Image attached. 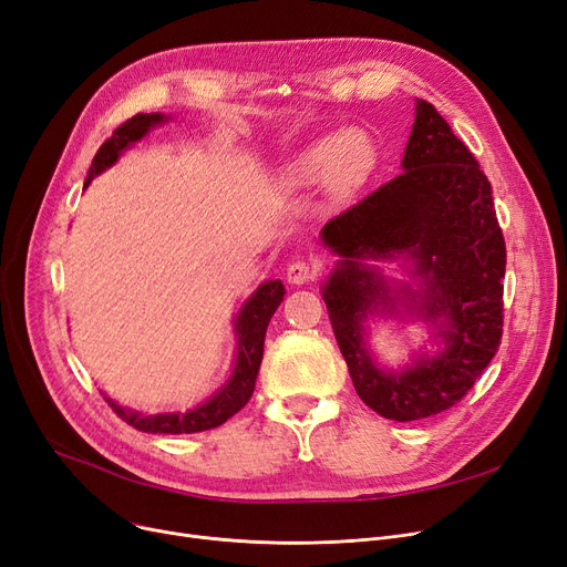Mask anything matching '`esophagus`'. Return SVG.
I'll use <instances>...</instances> for the list:
<instances>
[{
  "instance_id": "34e87169",
  "label": "esophagus",
  "mask_w": 567,
  "mask_h": 567,
  "mask_svg": "<svg viewBox=\"0 0 567 567\" xmlns=\"http://www.w3.org/2000/svg\"><path fill=\"white\" fill-rule=\"evenodd\" d=\"M319 276V266L315 261H308V259H293L289 266H287V280L291 285H303V282H310Z\"/></svg>"
}]
</instances>
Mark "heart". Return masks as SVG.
Returning <instances> with one entry per match:
<instances>
[{"label":"heart","mask_w":567,"mask_h":567,"mask_svg":"<svg viewBox=\"0 0 567 567\" xmlns=\"http://www.w3.org/2000/svg\"><path fill=\"white\" fill-rule=\"evenodd\" d=\"M374 165V144L363 133H342L315 142L291 163V178L315 184L329 178L336 193H349L365 182Z\"/></svg>","instance_id":"heart-1"}]
</instances>
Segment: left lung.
I'll list each match as a JSON object with an SVG mask.
<instances>
[{
	"mask_svg": "<svg viewBox=\"0 0 567 567\" xmlns=\"http://www.w3.org/2000/svg\"><path fill=\"white\" fill-rule=\"evenodd\" d=\"M402 167L389 184L326 223L321 238L342 255L323 287V303L353 389L383 419L409 423L455 406L498 351L505 241L485 172L423 99L415 103ZM404 251L426 278L420 305L426 318L442 321L446 349L393 375L371 363L362 342L367 310L393 303L360 259Z\"/></svg>",
	"mask_w": 567,
	"mask_h": 567,
	"instance_id": "left-lung-1",
	"label": "left lung"
}]
</instances>
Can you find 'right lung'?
Instances as JSON below:
<instances>
[{"label":"right lung","instance_id":"add662e5","mask_svg":"<svg viewBox=\"0 0 567 567\" xmlns=\"http://www.w3.org/2000/svg\"><path fill=\"white\" fill-rule=\"evenodd\" d=\"M163 114H135L126 122L114 128L112 137L101 144L96 152L92 167H89L84 188L96 174H101L105 167H110L118 154L124 152L126 146L137 142L146 131L163 122ZM285 296V287L280 280L264 282L255 293L252 299L246 303L236 319V333H238V353H236V365L229 377V381L223 385V389L208 400L202 406L188 411V413H161V415H140L135 411H128L124 406L114 404L112 400L105 398V402L112 406V411L122 419L124 423L133 425L140 432H152V434H193V432H204V430H214L223 425L227 419L236 411H241L246 402L250 400L255 391V379L259 372V363L264 355V336H266V326L271 321L274 312L278 310L280 301Z\"/></svg>","mask_w":567,"mask_h":567}]
</instances>
